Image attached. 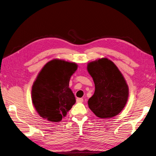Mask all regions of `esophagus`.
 Instances as JSON below:
<instances>
[{
    "label": "esophagus",
    "instance_id": "34e87169",
    "mask_svg": "<svg viewBox=\"0 0 156 156\" xmlns=\"http://www.w3.org/2000/svg\"><path fill=\"white\" fill-rule=\"evenodd\" d=\"M83 101V98H76V102L77 103H82Z\"/></svg>",
    "mask_w": 156,
    "mask_h": 156
}]
</instances>
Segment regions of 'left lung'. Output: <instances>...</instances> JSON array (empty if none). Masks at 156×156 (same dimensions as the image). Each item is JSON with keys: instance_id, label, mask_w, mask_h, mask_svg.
<instances>
[{"instance_id": "left-lung-1", "label": "left lung", "mask_w": 156, "mask_h": 156, "mask_svg": "<svg viewBox=\"0 0 156 156\" xmlns=\"http://www.w3.org/2000/svg\"><path fill=\"white\" fill-rule=\"evenodd\" d=\"M87 71L93 79L95 91L88 105L96 116L111 118L125 107L129 96V87L116 66L107 58L88 63Z\"/></svg>"}]
</instances>
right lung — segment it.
I'll use <instances>...</instances> for the list:
<instances>
[{
    "mask_svg": "<svg viewBox=\"0 0 156 156\" xmlns=\"http://www.w3.org/2000/svg\"><path fill=\"white\" fill-rule=\"evenodd\" d=\"M77 67L75 63L55 59L46 63L39 73L33 85L31 97L42 118L58 122L72 108L76 100L69 85Z\"/></svg>",
    "mask_w": 156,
    "mask_h": 156,
    "instance_id": "obj_1",
    "label": "right lung"
}]
</instances>
